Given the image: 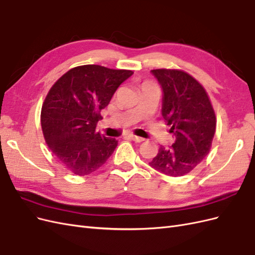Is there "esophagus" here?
<instances>
[{
  "label": "esophagus",
  "instance_id": "esophagus-1",
  "mask_svg": "<svg viewBox=\"0 0 255 255\" xmlns=\"http://www.w3.org/2000/svg\"><path fill=\"white\" fill-rule=\"evenodd\" d=\"M128 137L130 138V139L136 141V142H142V141L144 140L143 138H141V137H139V136H136V135H129Z\"/></svg>",
  "mask_w": 255,
  "mask_h": 255
}]
</instances>
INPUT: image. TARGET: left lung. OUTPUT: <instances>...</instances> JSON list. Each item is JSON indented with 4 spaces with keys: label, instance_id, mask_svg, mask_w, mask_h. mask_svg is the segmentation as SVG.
I'll list each match as a JSON object with an SVG mask.
<instances>
[{
    "label": "left lung",
    "instance_id": "8db88e82",
    "mask_svg": "<svg viewBox=\"0 0 255 255\" xmlns=\"http://www.w3.org/2000/svg\"><path fill=\"white\" fill-rule=\"evenodd\" d=\"M163 88L161 115L175 136L174 143L159 146L150 161L155 170L182 176L201 163L208 154L216 130V115L204 87L179 69L151 70Z\"/></svg>",
    "mask_w": 255,
    "mask_h": 255
}]
</instances>
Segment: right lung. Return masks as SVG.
<instances>
[{
    "mask_svg": "<svg viewBox=\"0 0 255 255\" xmlns=\"http://www.w3.org/2000/svg\"><path fill=\"white\" fill-rule=\"evenodd\" d=\"M133 74L99 65L72 68L55 82L44 99L41 128L49 149L76 175L101 168L118 141L96 132L101 112L120 85Z\"/></svg>",
    "mask_w": 255,
    "mask_h": 255,
    "instance_id": "add662e5",
    "label": "right lung"
}]
</instances>
